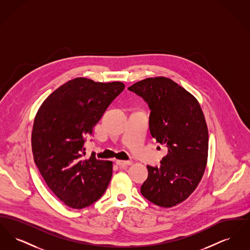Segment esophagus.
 <instances>
[{
    "instance_id": "34e87169",
    "label": "esophagus",
    "mask_w": 250,
    "mask_h": 250,
    "mask_svg": "<svg viewBox=\"0 0 250 250\" xmlns=\"http://www.w3.org/2000/svg\"><path fill=\"white\" fill-rule=\"evenodd\" d=\"M116 164L120 167L129 166L132 164V161H125V160H116Z\"/></svg>"
}]
</instances>
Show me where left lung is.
I'll use <instances>...</instances> for the list:
<instances>
[{
    "instance_id": "obj_1",
    "label": "left lung",
    "mask_w": 250,
    "mask_h": 250,
    "mask_svg": "<svg viewBox=\"0 0 250 250\" xmlns=\"http://www.w3.org/2000/svg\"><path fill=\"white\" fill-rule=\"evenodd\" d=\"M151 109L150 132L167 150L160 167L147 166L141 192L155 205L169 208L187 200L204 173L208 128L198 100L165 77L148 78L128 87Z\"/></svg>"
}]
</instances>
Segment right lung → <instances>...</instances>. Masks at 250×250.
Listing matches in <instances>:
<instances>
[{"label":"right lung","mask_w":250,"mask_h":250,"mask_svg":"<svg viewBox=\"0 0 250 250\" xmlns=\"http://www.w3.org/2000/svg\"><path fill=\"white\" fill-rule=\"evenodd\" d=\"M124 89L120 82L76 78L48 95L36 113L32 132L35 163L50 190L70 208L93 204L107 189L112 162L98 160L94 153L84 158L83 145Z\"/></svg>","instance_id":"right-lung-1"}]
</instances>
